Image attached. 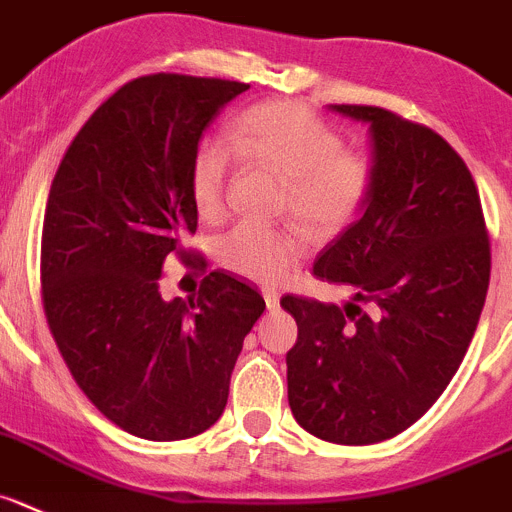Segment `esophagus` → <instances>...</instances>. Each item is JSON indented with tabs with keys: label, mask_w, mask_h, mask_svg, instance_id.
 <instances>
[{
	"label": "esophagus",
	"mask_w": 512,
	"mask_h": 512,
	"mask_svg": "<svg viewBox=\"0 0 512 512\" xmlns=\"http://www.w3.org/2000/svg\"><path fill=\"white\" fill-rule=\"evenodd\" d=\"M262 297H265L267 310H277V307H280V292H277L275 287H265V290H262Z\"/></svg>",
	"instance_id": "esophagus-1"
}]
</instances>
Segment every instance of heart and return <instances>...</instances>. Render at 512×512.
Listing matches in <instances>:
<instances>
[{
  "mask_svg": "<svg viewBox=\"0 0 512 512\" xmlns=\"http://www.w3.org/2000/svg\"><path fill=\"white\" fill-rule=\"evenodd\" d=\"M237 160L282 182V212L310 235L332 237L360 217L377 185L370 152L345 147L330 124L285 102L257 104L232 119L227 142L205 140L190 165V192L202 220L217 222L230 210ZM305 255L295 227L240 222L217 240L222 265L260 282L285 275Z\"/></svg>",
  "mask_w": 512,
  "mask_h": 512,
  "instance_id": "obj_1",
  "label": "heart"
}]
</instances>
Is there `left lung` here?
<instances>
[{
  "label": "left lung",
  "instance_id": "left-lung-1",
  "mask_svg": "<svg viewBox=\"0 0 512 512\" xmlns=\"http://www.w3.org/2000/svg\"><path fill=\"white\" fill-rule=\"evenodd\" d=\"M332 109L370 124L377 185L312 265L352 300H280L297 322L287 400L315 438L370 445L423 418L458 372L488 295L490 237L473 175L438 132L370 104Z\"/></svg>",
  "mask_w": 512,
  "mask_h": 512
}]
</instances>
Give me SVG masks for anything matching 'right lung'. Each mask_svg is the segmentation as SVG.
Wrapping results in <instances>:
<instances>
[{
  "label": "right lung",
  "mask_w": 512,
  "mask_h": 512,
  "mask_svg": "<svg viewBox=\"0 0 512 512\" xmlns=\"http://www.w3.org/2000/svg\"><path fill=\"white\" fill-rule=\"evenodd\" d=\"M245 82L147 74L94 109L64 152L42 227L49 332L94 408L145 440H185L220 420L260 292L215 270L192 297L167 302L170 257L195 235L190 165L220 107Z\"/></svg>",
  "instance_id": "1"
}]
</instances>
